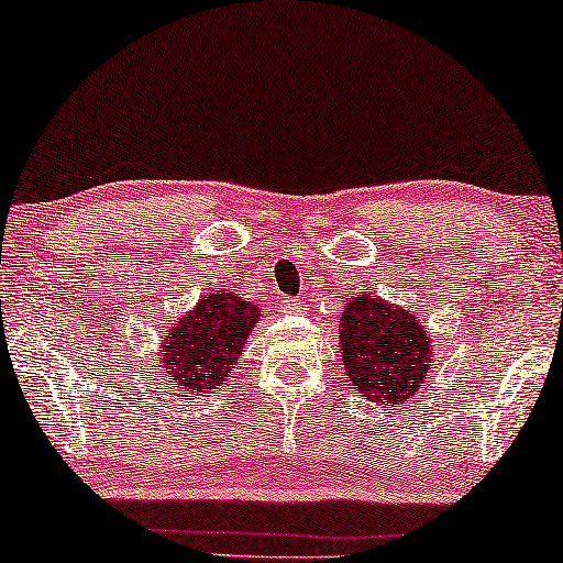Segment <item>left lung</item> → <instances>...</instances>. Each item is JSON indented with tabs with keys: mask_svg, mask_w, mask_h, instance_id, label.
<instances>
[{
	"mask_svg": "<svg viewBox=\"0 0 563 563\" xmlns=\"http://www.w3.org/2000/svg\"><path fill=\"white\" fill-rule=\"evenodd\" d=\"M338 330L345 374L361 397L395 407L426 387L433 345L415 312L358 295L345 305Z\"/></svg>",
	"mask_w": 563,
	"mask_h": 563,
	"instance_id": "obj_1",
	"label": "left lung"
}]
</instances>
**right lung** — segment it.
Returning a JSON list of instances; mask_svg holds the SVG:
<instances>
[{"mask_svg":"<svg viewBox=\"0 0 563 563\" xmlns=\"http://www.w3.org/2000/svg\"><path fill=\"white\" fill-rule=\"evenodd\" d=\"M258 318L256 305L230 291H214L166 330L161 364L184 397L210 395L225 382Z\"/></svg>","mask_w":563,"mask_h":563,"instance_id":"obj_1","label":"right lung"}]
</instances>
